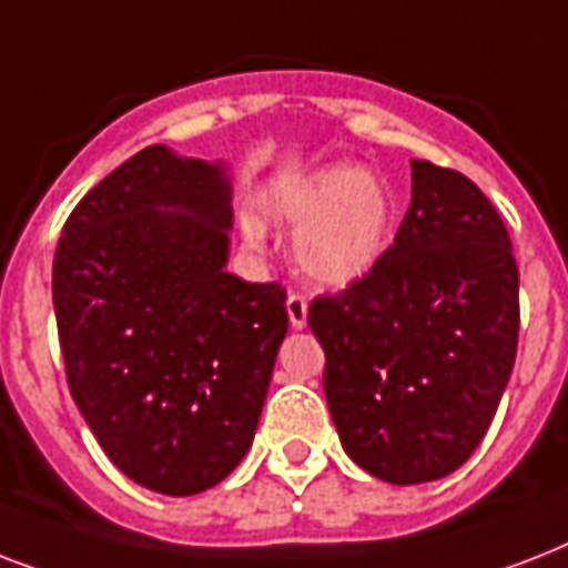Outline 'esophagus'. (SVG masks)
<instances>
[{
  "mask_svg": "<svg viewBox=\"0 0 568 568\" xmlns=\"http://www.w3.org/2000/svg\"><path fill=\"white\" fill-rule=\"evenodd\" d=\"M285 310H288V321H292V327L294 329H303L306 327V297L297 292L288 294V301H285Z\"/></svg>",
  "mask_w": 568,
  "mask_h": 568,
  "instance_id": "obj_1",
  "label": "esophagus"
}]
</instances>
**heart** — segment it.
Listing matches in <instances>:
<instances>
[{"label":"heart","mask_w":568,"mask_h":568,"mask_svg":"<svg viewBox=\"0 0 568 568\" xmlns=\"http://www.w3.org/2000/svg\"><path fill=\"white\" fill-rule=\"evenodd\" d=\"M271 221L297 232L294 253L310 280L329 288L363 280L379 262L392 232V196L372 173L336 164L271 185L262 196ZM250 247L265 244V226L241 223Z\"/></svg>","instance_id":"heart-1"}]
</instances>
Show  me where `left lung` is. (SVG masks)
Returning a JSON list of instances; mask_svg holds the SVG:
<instances>
[{
  "instance_id": "8db88e82",
  "label": "left lung",
  "mask_w": 568,
  "mask_h": 568,
  "mask_svg": "<svg viewBox=\"0 0 568 568\" xmlns=\"http://www.w3.org/2000/svg\"><path fill=\"white\" fill-rule=\"evenodd\" d=\"M395 244L310 327L347 457L386 484L457 471L493 424L519 345V267L501 214L475 182L413 159Z\"/></svg>"
}]
</instances>
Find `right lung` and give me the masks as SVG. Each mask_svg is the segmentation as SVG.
<instances>
[{
  "label": "right lung",
  "mask_w": 568,
  "mask_h": 568,
  "mask_svg": "<svg viewBox=\"0 0 568 568\" xmlns=\"http://www.w3.org/2000/svg\"><path fill=\"white\" fill-rule=\"evenodd\" d=\"M223 162L153 144L79 200L58 239L52 303L67 386L109 459L162 495L221 484L253 445L285 288L226 271Z\"/></svg>",
  "instance_id": "add662e5"
}]
</instances>
